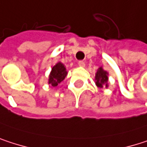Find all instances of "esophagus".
Here are the masks:
<instances>
[{
    "instance_id": "1",
    "label": "esophagus",
    "mask_w": 147,
    "mask_h": 147,
    "mask_svg": "<svg viewBox=\"0 0 147 147\" xmlns=\"http://www.w3.org/2000/svg\"><path fill=\"white\" fill-rule=\"evenodd\" d=\"M78 65H79L80 67H84L86 66V64H85V62H84V61H79V63H78Z\"/></svg>"
}]
</instances>
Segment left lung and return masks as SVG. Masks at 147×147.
Returning <instances> with one entry per match:
<instances>
[{"label":"left lung","mask_w":147,"mask_h":147,"mask_svg":"<svg viewBox=\"0 0 147 147\" xmlns=\"http://www.w3.org/2000/svg\"><path fill=\"white\" fill-rule=\"evenodd\" d=\"M108 80H109V73L105 71L102 67H100L95 74L96 86L99 88H103L105 86L108 87L109 86Z\"/></svg>","instance_id":"1"}]
</instances>
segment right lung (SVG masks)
I'll return each instance as SVG.
<instances>
[{"label": "right lung", "instance_id": "1", "mask_svg": "<svg viewBox=\"0 0 147 147\" xmlns=\"http://www.w3.org/2000/svg\"><path fill=\"white\" fill-rule=\"evenodd\" d=\"M67 74L66 67L61 61H58L52 68L49 75L48 84L51 85L53 87H56L61 81L64 80Z\"/></svg>", "mask_w": 147, "mask_h": 147}]
</instances>
